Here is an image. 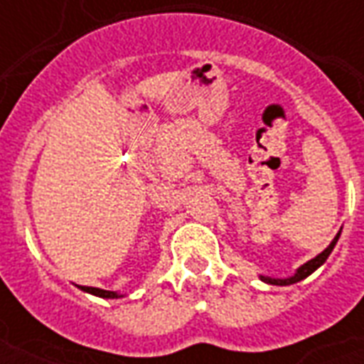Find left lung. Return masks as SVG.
Wrapping results in <instances>:
<instances>
[{
  "instance_id": "obj_1",
  "label": "left lung",
  "mask_w": 364,
  "mask_h": 364,
  "mask_svg": "<svg viewBox=\"0 0 364 364\" xmlns=\"http://www.w3.org/2000/svg\"><path fill=\"white\" fill-rule=\"evenodd\" d=\"M339 236H341V230L337 232V236L331 240V244L323 250L321 253H318L314 259L306 261L304 265H300V267L294 271V274H290V277H284V279H274V277H265V274H259V279L263 282H267V284H274V287H289V284H294V282H300L304 281L306 277H310V274L316 271V269H320L323 263H326V259L329 257V253L333 252V247H336L337 240H339Z\"/></svg>"
}]
</instances>
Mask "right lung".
I'll use <instances>...</instances> for the list:
<instances>
[{"mask_svg":"<svg viewBox=\"0 0 364 364\" xmlns=\"http://www.w3.org/2000/svg\"><path fill=\"white\" fill-rule=\"evenodd\" d=\"M83 292H90V294H95L99 298H122L124 294H119L114 290H103V289H93V287H80Z\"/></svg>","mask_w":364,"mask_h":364,"instance_id":"1","label":"right lung"}]
</instances>
